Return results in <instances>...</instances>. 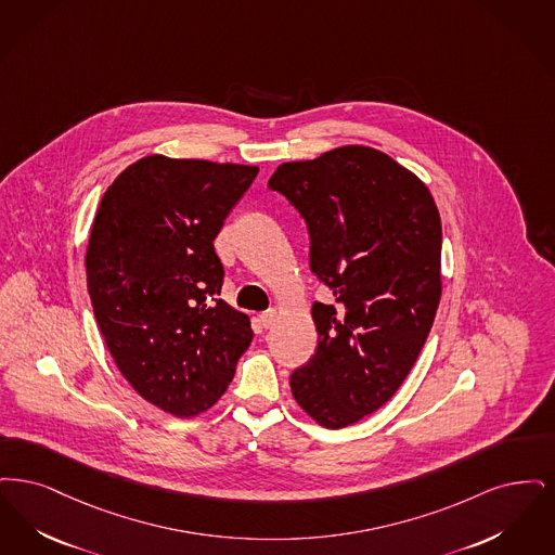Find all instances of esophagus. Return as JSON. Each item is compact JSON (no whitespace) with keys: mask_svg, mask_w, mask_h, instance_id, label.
I'll use <instances>...</instances> for the list:
<instances>
[{"mask_svg":"<svg viewBox=\"0 0 555 555\" xmlns=\"http://www.w3.org/2000/svg\"><path fill=\"white\" fill-rule=\"evenodd\" d=\"M259 319H261L263 327H271V325H275V321H278V311H275V309H269L266 313L259 314Z\"/></svg>","mask_w":555,"mask_h":555,"instance_id":"1","label":"esophagus"}]
</instances>
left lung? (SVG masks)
<instances>
[{
  "label": "left lung",
  "instance_id": "8db88e82",
  "mask_svg": "<svg viewBox=\"0 0 555 555\" xmlns=\"http://www.w3.org/2000/svg\"><path fill=\"white\" fill-rule=\"evenodd\" d=\"M269 189L300 211L311 269L334 292L314 302L319 344L289 377L317 425L341 429L398 391L441 298V219L427 184L373 146L282 164Z\"/></svg>",
  "mask_w": 555,
  "mask_h": 555
}]
</instances>
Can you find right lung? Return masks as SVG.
<instances>
[{
  "mask_svg": "<svg viewBox=\"0 0 555 555\" xmlns=\"http://www.w3.org/2000/svg\"><path fill=\"white\" fill-rule=\"evenodd\" d=\"M257 166L146 155L107 186L87 246V288L107 350L134 391L193 418L230 386L248 314L217 298L223 219Z\"/></svg>",
  "mask_w": 555,
  "mask_h": 555,
  "instance_id": "right-lung-1",
  "label": "right lung"
}]
</instances>
